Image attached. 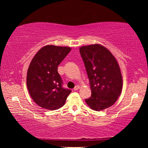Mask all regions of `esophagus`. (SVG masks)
Masks as SVG:
<instances>
[{
    "mask_svg": "<svg viewBox=\"0 0 148 148\" xmlns=\"http://www.w3.org/2000/svg\"><path fill=\"white\" fill-rule=\"evenodd\" d=\"M79 89V86H75V87L74 88V91H77V90Z\"/></svg>",
    "mask_w": 148,
    "mask_h": 148,
    "instance_id": "obj_1",
    "label": "esophagus"
}]
</instances>
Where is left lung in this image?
<instances>
[{
	"mask_svg": "<svg viewBox=\"0 0 148 148\" xmlns=\"http://www.w3.org/2000/svg\"><path fill=\"white\" fill-rule=\"evenodd\" d=\"M79 52L91 90L86 103L95 111L108 108L121 92L123 79L119 64L111 52L101 45L82 46Z\"/></svg>",
	"mask_w": 148,
	"mask_h": 148,
	"instance_id": "1",
	"label": "left lung"
}]
</instances>
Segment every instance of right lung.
<instances>
[{"label": "right lung", "mask_w": 148, "mask_h": 148, "mask_svg": "<svg viewBox=\"0 0 148 148\" xmlns=\"http://www.w3.org/2000/svg\"><path fill=\"white\" fill-rule=\"evenodd\" d=\"M69 47L48 45L35 55L27 71V86L35 103L46 110H55L64 104L71 90L62 87L59 64L71 51Z\"/></svg>", "instance_id": "add662e5"}]
</instances>
